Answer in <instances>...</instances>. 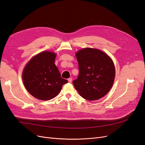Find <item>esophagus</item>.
I'll list each match as a JSON object with an SVG mask.
<instances>
[{
	"label": "esophagus",
	"mask_w": 145,
	"mask_h": 145,
	"mask_svg": "<svg viewBox=\"0 0 145 145\" xmlns=\"http://www.w3.org/2000/svg\"><path fill=\"white\" fill-rule=\"evenodd\" d=\"M68 82H69V83H71L72 82V78L71 77V78H69L68 79Z\"/></svg>",
	"instance_id": "esophagus-1"
}]
</instances>
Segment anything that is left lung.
<instances>
[{
    "label": "left lung",
    "mask_w": 145,
    "mask_h": 145,
    "mask_svg": "<svg viewBox=\"0 0 145 145\" xmlns=\"http://www.w3.org/2000/svg\"><path fill=\"white\" fill-rule=\"evenodd\" d=\"M78 74L73 85L78 93L88 100L103 97L111 88L115 78L112 60L103 51L84 48L76 53Z\"/></svg>",
    "instance_id": "1"
}]
</instances>
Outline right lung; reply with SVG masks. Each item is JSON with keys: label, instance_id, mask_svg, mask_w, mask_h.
Masks as SVG:
<instances>
[{"label": "right lung", "instance_id": "right-lung-1", "mask_svg": "<svg viewBox=\"0 0 145 145\" xmlns=\"http://www.w3.org/2000/svg\"><path fill=\"white\" fill-rule=\"evenodd\" d=\"M54 52L44 51L34 56L25 66L22 78L26 89L34 97L49 100L57 95L68 82L61 77Z\"/></svg>", "mask_w": 145, "mask_h": 145}]
</instances>
